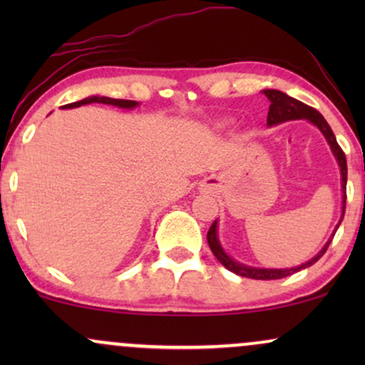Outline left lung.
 Segmentation results:
<instances>
[{
    "mask_svg": "<svg viewBox=\"0 0 365 365\" xmlns=\"http://www.w3.org/2000/svg\"><path fill=\"white\" fill-rule=\"evenodd\" d=\"M262 94L266 96V98L269 99V103H271L269 104V113H267V127H274V125L283 123V121H288V120H307L309 123L316 125V127L321 130L322 135H324V139L328 140L331 153H333V156L336 158L338 166H340V175H341V199L343 200H341L340 221H338V225H336V228H334L333 235H331V238L328 242H326L324 247H322L319 252L314 255L311 261L300 264V266L290 267V269H288V267H287V269H269V267L247 266V264H242V262L235 261V259H232L228 254L225 252V249L221 247L220 238H217V220L211 225V228H209L207 244H209V247H211L212 254L216 255L217 261L223 264L226 269L232 271V273H235L238 276H245V278H252V279H279V278H284V276H290L293 273H297V271H300V269H305V267L312 266V264L319 261L322 255H324L326 250H328L331 240H333L334 233H336L338 226H340V223L343 221V216H345L346 158H345V153H343L340 145H338L336 137H334L333 130H331L328 121L324 120V116H322L319 111H316L314 108L307 106V104L297 101V99L290 98V96H287L282 91L264 89Z\"/></svg>",
    "mask_w": 365,
    "mask_h": 365,
    "instance_id": "1",
    "label": "left lung"
}]
</instances>
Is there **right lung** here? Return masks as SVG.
<instances>
[{
	"mask_svg": "<svg viewBox=\"0 0 365 365\" xmlns=\"http://www.w3.org/2000/svg\"><path fill=\"white\" fill-rule=\"evenodd\" d=\"M92 103L110 104V106L121 108V110H133V108L139 106V103L128 101V99H113V98H106V96H89V98L82 99V101L65 104V106H61V108L63 110H72V108H78V106H83V104H92Z\"/></svg>",
	"mask_w": 365,
	"mask_h": 365,
	"instance_id": "add662e5",
	"label": "right lung"
}]
</instances>
